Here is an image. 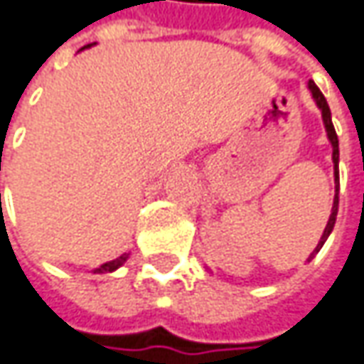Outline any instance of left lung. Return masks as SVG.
Here are the masks:
<instances>
[{
  "instance_id": "1",
  "label": "left lung",
  "mask_w": 364,
  "mask_h": 364,
  "mask_svg": "<svg viewBox=\"0 0 364 364\" xmlns=\"http://www.w3.org/2000/svg\"><path fill=\"white\" fill-rule=\"evenodd\" d=\"M307 87H309V92H311V98L316 100L318 104V108L321 110V120H323V127H326V135H328V141H330V145H332V161H334V184H336V194H334V205H332V213H330V219H328V225L323 229V233H321V237H319L318 245H316V250L309 254V258H307V262L311 260V258H316V254H318L319 250H321V245L326 244V240H328V235L332 233V229H334V223H336V215H338V188H340V178H338V159H340V151H338V135L336 131H334V124H332V112H330V106H328V102L323 98V94L319 92V87L314 82L307 83Z\"/></svg>"
}]
</instances>
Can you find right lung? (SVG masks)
I'll use <instances>...</instances> for the list:
<instances>
[{
    "label": "right lung",
    "mask_w": 364,
    "mask_h": 364,
    "mask_svg": "<svg viewBox=\"0 0 364 364\" xmlns=\"http://www.w3.org/2000/svg\"><path fill=\"white\" fill-rule=\"evenodd\" d=\"M87 46H92V45H87ZM83 48H85V46H83ZM127 260H129V254H122V256H119L117 260H110V262L102 264L100 268H96V270H94V274H104V272H114V270H119L120 266L127 262Z\"/></svg>",
    "instance_id": "add662e5"
}]
</instances>
